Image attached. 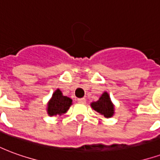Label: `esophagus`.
Returning <instances> with one entry per match:
<instances>
[{"label":"esophagus","mask_w":160,"mask_h":160,"mask_svg":"<svg viewBox=\"0 0 160 160\" xmlns=\"http://www.w3.org/2000/svg\"><path fill=\"white\" fill-rule=\"evenodd\" d=\"M77 101H78V103H80V104H86V102H87V100H86V98H78Z\"/></svg>","instance_id":"esophagus-1"}]
</instances>
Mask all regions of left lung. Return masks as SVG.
<instances>
[{"label":"left lung","instance_id":"8db88e82","mask_svg":"<svg viewBox=\"0 0 160 160\" xmlns=\"http://www.w3.org/2000/svg\"><path fill=\"white\" fill-rule=\"evenodd\" d=\"M91 107L105 118H112L115 114V105L107 92H104L98 100L92 102Z\"/></svg>","mask_w":160,"mask_h":160}]
</instances>
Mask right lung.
<instances>
[{"instance_id":"add662e5","label":"right lung","mask_w":160,"mask_h":160,"mask_svg":"<svg viewBox=\"0 0 160 160\" xmlns=\"http://www.w3.org/2000/svg\"><path fill=\"white\" fill-rule=\"evenodd\" d=\"M72 98L64 96L60 89H56L47 104V113L49 117L62 116L68 111L72 105Z\"/></svg>"}]
</instances>
